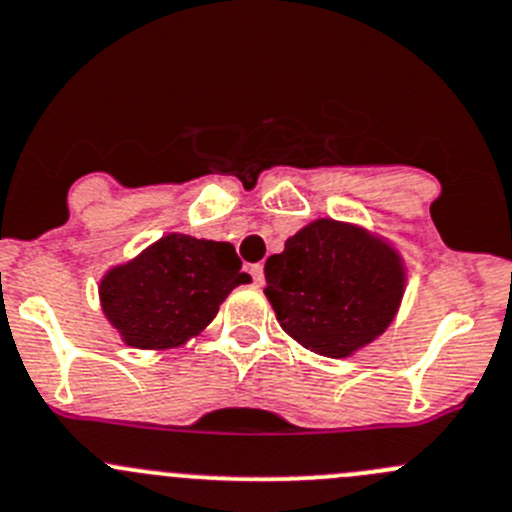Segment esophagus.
Returning <instances> with one entry per match:
<instances>
[{"label": "esophagus", "instance_id": "obj_1", "mask_svg": "<svg viewBox=\"0 0 512 512\" xmlns=\"http://www.w3.org/2000/svg\"><path fill=\"white\" fill-rule=\"evenodd\" d=\"M250 275H252V280H255V285H262V282H265V265H260V262H257V265H252Z\"/></svg>", "mask_w": 512, "mask_h": 512}]
</instances>
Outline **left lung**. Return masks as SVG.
Segmentation results:
<instances>
[{
	"label": "left lung",
	"instance_id": "obj_1",
	"mask_svg": "<svg viewBox=\"0 0 512 512\" xmlns=\"http://www.w3.org/2000/svg\"><path fill=\"white\" fill-rule=\"evenodd\" d=\"M265 295L282 330L325 357H350L388 330L405 292L400 252L330 217L287 237L265 262Z\"/></svg>",
	"mask_w": 512,
	"mask_h": 512
}]
</instances>
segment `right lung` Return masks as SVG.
Returning <instances> with one entry per match:
<instances>
[{
  "label": "right lung",
  "instance_id": "1",
  "mask_svg": "<svg viewBox=\"0 0 512 512\" xmlns=\"http://www.w3.org/2000/svg\"><path fill=\"white\" fill-rule=\"evenodd\" d=\"M230 242L170 235L99 282V302L124 345L167 350L197 337L237 285L252 280Z\"/></svg>",
  "mask_w": 512,
  "mask_h": 512
}]
</instances>
